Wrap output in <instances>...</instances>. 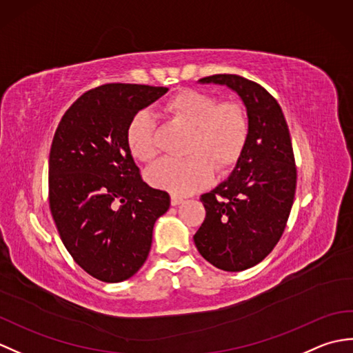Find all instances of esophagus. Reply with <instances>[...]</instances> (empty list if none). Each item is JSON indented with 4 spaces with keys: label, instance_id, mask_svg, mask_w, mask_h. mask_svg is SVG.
Returning <instances> with one entry per match:
<instances>
[{
    "label": "esophagus",
    "instance_id": "34e87169",
    "mask_svg": "<svg viewBox=\"0 0 353 353\" xmlns=\"http://www.w3.org/2000/svg\"><path fill=\"white\" fill-rule=\"evenodd\" d=\"M183 201L182 197H177V196H171V205L172 206H179Z\"/></svg>",
    "mask_w": 353,
    "mask_h": 353
}]
</instances>
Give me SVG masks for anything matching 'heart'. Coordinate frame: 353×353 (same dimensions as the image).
Instances as JSON below:
<instances>
[{
    "label": "heart",
    "instance_id": "1",
    "mask_svg": "<svg viewBox=\"0 0 353 353\" xmlns=\"http://www.w3.org/2000/svg\"><path fill=\"white\" fill-rule=\"evenodd\" d=\"M165 112L192 127L185 159L163 157L147 171L148 182L174 196L203 188L212 179V167L224 171L241 156L249 121L236 104H220L216 97L199 91H182L165 104ZM156 123L152 112L139 110L127 125V145L133 157L150 161L156 154Z\"/></svg>",
    "mask_w": 353,
    "mask_h": 353
}]
</instances>
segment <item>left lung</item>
Masks as SVG:
<instances>
[{"instance_id": "left-lung-1", "label": "left lung", "mask_w": 353, "mask_h": 353, "mask_svg": "<svg viewBox=\"0 0 353 353\" xmlns=\"http://www.w3.org/2000/svg\"><path fill=\"white\" fill-rule=\"evenodd\" d=\"M241 99L249 134L230 176L200 197L206 219L194 235L197 250L224 272L256 265L279 241L296 192V165L283 112L267 89L236 74L200 79Z\"/></svg>"}]
</instances>
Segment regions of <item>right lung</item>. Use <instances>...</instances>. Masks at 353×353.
Masks as SVG:
<instances>
[{"mask_svg": "<svg viewBox=\"0 0 353 353\" xmlns=\"http://www.w3.org/2000/svg\"><path fill=\"white\" fill-rule=\"evenodd\" d=\"M168 88L109 83L65 112L48 161L50 209L74 261L103 282H123L144 265L156 220L170 196L141 179L127 145L130 119Z\"/></svg>", "mask_w": 353, "mask_h": 353, "instance_id": "add662e5", "label": "right lung"}]
</instances>
